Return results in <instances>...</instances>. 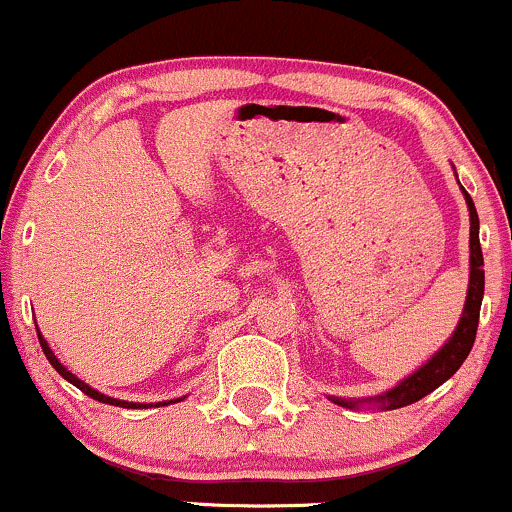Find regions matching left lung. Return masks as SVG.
Returning a JSON list of instances; mask_svg holds the SVG:
<instances>
[{"label": "left lung", "mask_w": 512, "mask_h": 512, "mask_svg": "<svg viewBox=\"0 0 512 512\" xmlns=\"http://www.w3.org/2000/svg\"><path fill=\"white\" fill-rule=\"evenodd\" d=\"M462 194L469 206V291H466V303L462 318H459L457 328H454L452 338H449L440 350L435 352V357L428 359L418 372H413L408 379H403L401 384H396L393 389L372 398H338L328 396L330 401L338 403L342 408H359V406H374L381 411H396V408L411 406V403L420 401V398L428 396L430 391H435L437 386H442L445 381L457 372L464 364V359L469 357L471 347L476 340V328H479V311L481 301H484V255H481V243H479V213H476L474 201L466 194L462 187Z\"/></svg>", "instance_id": "obj_1"}]
</instances>
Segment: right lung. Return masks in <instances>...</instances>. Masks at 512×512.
<instances>
[{"instance_id":"right-lung-1","label":"right lung","mask_w":512,"mask_h":512,"mask_svg":"<svg viewBox=\"0 0 512 512\" xmlns=\"http://www.w3.org/2000/svg\"><path fill=\"white\" fill-rule=\"evenodd\" d=\"M38 340H41L43 355H46V357H48V362L53 364L55 372H58L60 376H63V379L70 381L72 386H77V389H80L82 393H87L89 398H94V401H99V403H109V406H121V408H145V406H153V403H128V401H119V398H111V396H106V393H99L97 389H92V386L84 384L82 379H77L75 374L67 372V369L63 367V364H60V359L53 355V350H50V347H48V342H46V338H43V335H41V330H38ZM177 401H182V398H174V401H162V403H155V406H170V403H177Z\"/></svg>"}]
</instances>
